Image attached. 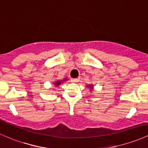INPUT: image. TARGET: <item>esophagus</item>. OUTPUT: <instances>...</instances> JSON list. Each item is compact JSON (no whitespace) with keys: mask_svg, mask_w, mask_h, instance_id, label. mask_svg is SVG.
I'll list each match as a JSON object with an SVG mask.
<instances>
[{"mask_svg":"<svg viewBox=\"0 0 148 148\" xmlns=\"http://www.w3.org/2000/svg\"><path fill=\"white\" fill-rule=\"evenodd\" d=\"M79 81V79L77 78V79H71V82H77Z\"/></svg>","mask_w":148,"mask_h":148,"instance_id":"esophagus-1","label":"esophagus"}]
</instances>
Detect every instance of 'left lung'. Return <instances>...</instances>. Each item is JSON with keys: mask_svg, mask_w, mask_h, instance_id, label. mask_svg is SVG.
Wrapping results in <instances>:
<instances>
[{"mask_svg": "<svg viewBox=\"0 0 148 148\" xmlns=\"http://www.w3.org/2000/svg\"><path fill=\"white\" fill-rule=\"evenodd\" d=\"M87 86H89V88H90V89H92V88H93V85H92V84L88 85Z\"/></svg>", "mask_w": 148, "mask_h": 148, "instance_id": "obj_1", "label": "left lung"}]
</instances>
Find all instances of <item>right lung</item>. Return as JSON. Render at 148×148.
<instances>
[{
    "instance_id": "obj_1",
    "label": "right lung",
    "mask_w": 148,
    "mask_h": 148,
    "mask_svg": "<svg viewBox=\"0 0 148 148\" xmlns=\"http://www.w3.org/2000/svg\"><path fill=\"white\" fill-rule=\"evenodd\" d=\"M66 80H67V79H64V80H59V81H56L53 84H54L55 86H59V85H60L61 84H62V82L66 81Z\"/></svg>"
}]
</instances>
